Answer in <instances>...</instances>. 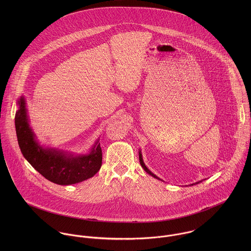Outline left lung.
I'll use <instances>...</instances> for the list:
<instances>
[{"instance_id": "1", "label": "left lung", "mask_w": 251, "mask_h": 251, "mask_svg": "<svg viewBox=\"0 0 251 251\" xmlns=\"http://www.w3.org/2000/svg\"><path fill=\"white\" fill-rule=\"evenodd\" d=\"M139 160H140V164H141V166L143 167L144 170H145V171H146L148 174H150V175H151L152 177H154V178L158 179V178H157V177H156L154 174H152V173H151V171H150V170H149V169L146 167V165L144 164L143 159H142V155H141V153H139Z\"/></svg>"}]
</instances>
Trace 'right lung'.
Masks as SVG:
<instances>
[{
  "label": "right lung",
  "instance_id": "obj_1",
  "mask_svg": "<svg viewBox=\"0 0 251 251\" xmlns=\"http://www.w3.org/2000/svg\"><path fill=\"white\" fill-rule=\"evenodd\" d=\"M15 113V129L18 144L24 157L45 179L61 185H69L94 177L101 167L102 151L97 142L88 155L67 156L55 150H44L38 146L29 126L24 99L18 101Z\"/></svg>",
  "mask_w": 251,
  "mask_h": 251
}]
</instances>
